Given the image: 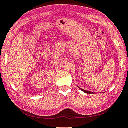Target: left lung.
<instances>
[{"label":"left lung","mask_w":128,"mask_h":128,"mask_svg":"<svg viewBox=\"0 0 128 128\" xmlns=\"http://www.w3.org/2000/svg\"><path fill=\"white\" fill-rule=\"evenodd\" d=\"M80 88V87H79ZM80 89H81V90L83 91V92H86V93H87V94H93V92H89V91H87V90H83V89H82V88H80Z\"/></svg>","instance_id":"1"}]
</instances>
